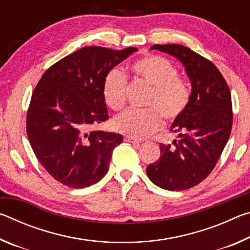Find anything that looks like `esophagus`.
Here are the masks:
<instances>
[{
	"mask_svg": "<svg viewBox=\"0 0 250 250\" xmlns=\"http://www.w3.org/2000/svg\"><path fill=\"white\" fill-rule=\"evenodd\" d=\"M125 141H128V142H130V143H132V145H134L135 146H140V143H141V141H140V140H137V139H134V138H130V137H125Z\"/></svg>",
	"mask_w": 250,
	"mask_h": 250,
	"instance_id": "34e87169",
	"label": "esophagus"
}]
</instances>
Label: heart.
Returning <instances> with one entry per match:
<instances>
[{"mask_svg":"<svg viewBox=\"0 0 250 250\" xmlns=\"http://www.w3.org/2000/svg\"><path fill=\"white\" fill-rule=\"evenodd\" d=\"M139 78L151 86L146 110H126L113 121L118 132L130 138L149 137L162 128L164 119L174 121L185 111L191 99V91L183 79L177 77L176 67L158 55H150L131 66ZM126 78L120 69L110 70L104 83V98L108 107L119 110L125 101Z\"/></svg>","mask_w":250,"mask_h":250,"instance_id":"obj_1","label":"heart"}]
</instances>
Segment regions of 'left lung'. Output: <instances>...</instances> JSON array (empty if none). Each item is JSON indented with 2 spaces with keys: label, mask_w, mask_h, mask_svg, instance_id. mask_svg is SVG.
I'll use <instances>...</instances> for the list:
<instances>
[{
  "label": "left lung",
  "mask_w": 250,
  "mask_h": 250,
  "mask_svg": "<svg viewBox=\"0 0 250 250\" xmlns=\"http://www.w3.org/2000/svg\"><path fill=\"white\" fill-rule=\"evenodd\" d=\"M151 49L179 59L192 83L188 107L171 126L179 140L167 146L160 143V159L146 167L149 179L159 188L183 191L209 175L229 139L230 90L217 67L186 46L153 45Z\"/></svg>",
  "instance_id": "obj_1"
}]
</instances>
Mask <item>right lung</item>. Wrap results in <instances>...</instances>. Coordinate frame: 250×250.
Segmentation results:
<instances>
[{
  "mask_svg": "<svg viewBox=\"0 0 250 250\" xmlns=\"http://www.w3.org/2000/svg\"><path fill=\"white\" fill-rule=\"evenodd\" d=\"M137 50L83 47L50 66L36 84L26 116L28 141L59 183L83 188L107 174L122 135L92 128L109 118L105 76Z\"/></svg>",
  "mask_w": 250,
  "mask_h": 250,
  "instance_id": "add662e5",
  "label": "right lung"
}]
</instances>
